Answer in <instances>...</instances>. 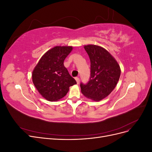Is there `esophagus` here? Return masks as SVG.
<instances>
[{"instance_id":"34e87169","label":"esophagus","mask_w":152,"mask_h":152,"mask_svg":"<svg viewBox=\"0 0 152 152\" xmlns=\"http://www.w3.org/2000/svg\"><path fill=\"white\" fill-rule=\"evenodd\" d=\"M75 79L76 82H77V84H79V82H80V79H79V77H75Z\"/></svg>"}]
</instances>
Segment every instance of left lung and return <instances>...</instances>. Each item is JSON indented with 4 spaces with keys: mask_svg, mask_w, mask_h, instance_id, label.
Instances as JSON below:
<instances>
[{
    "mask_svg": "<svg viewBox=\"0 0 152 152\" xmlns=\"http://www.w3.org/2000/svg\"><path fill=\"white\" fill-rule=\"evenodd\" d=\"M91 61V77L87 84H80L82 93L87 98L99 102L105 98L116 87L121 68L112 55L97 45L84 46Z\"/></svg>",
    "mask_w": 152,
    "mask_h": 152,
    "instance_id": "1",
    "label": "left lung"
}]
</instances>
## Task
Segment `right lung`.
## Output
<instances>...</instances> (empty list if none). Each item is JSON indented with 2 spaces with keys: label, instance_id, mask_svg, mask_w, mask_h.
Listing matches in <instances>:
<instances>
[{
  "label": "right lung",
  "instance_id": "add662e5",
  "mask_svg": "<svg viewBox=\"0 0 152 152\" xmlns=\"http://www.w3.org/2000/svg\"><path fill=\"white\" fill-rule=\"evenodd\" d=\"M72 46H55L41 57L32 72V81L38 92L49 102L65 96L69 87L77 84L64 66V60Z\"/></svg>",
  "mask_w": 152,
  "mask_h": 152
}]
</instances>
